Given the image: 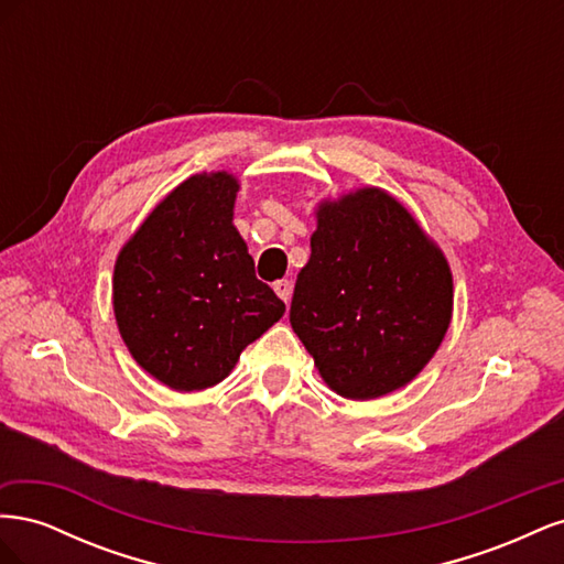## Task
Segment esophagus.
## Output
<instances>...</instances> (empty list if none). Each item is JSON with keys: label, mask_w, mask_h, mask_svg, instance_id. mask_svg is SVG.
Returning <instances> with one entry per match:
<instances>
[{"label": "esophagus", "mask_w": 564, "mask_h": 564, "mask_svg": "<svg viewBox=\"0 0 564 564\" xmlns=\"http://www.w3.org/2000/svg\"><path fill=\"white\" fill-rule=\"evenodd\" d=\"M272 289H275V294H278L284 303L292 301V282H289V280H278L275 284H272Z\"/></svg>", "instance_id": "34e87169"}]
</instances>
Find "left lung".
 <instances>
[{"label": "left lung", "mask_w": 564, "mask_h": 564, "mask_svg": "<svg viewBox=\"0 0 564 564\" xmlns=\"http://www.w3.org/2000/svg\"><path fill=\"white\" fill-rule=\"evenodd\" d=\"M445 253L381 187L317 207L311 259L289 322L319 377L348 400H373L431 362L452 322Z\"/></svg>", "instance_id": "8db88e82"}]
</instances>
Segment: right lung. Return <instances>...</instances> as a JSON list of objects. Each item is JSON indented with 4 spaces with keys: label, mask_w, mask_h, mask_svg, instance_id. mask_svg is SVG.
<instances>
[{
    "label": "right lung",
    "mask_w": 564,
    "mask_h": 564,
    "mask_svg": "<svg viewBox=\"0 0 564 564\" xmlns=\"http://www.w3.org/2000/svg\"><path fill=\"white\" fill-rule=\"evenodd\" d=\"M237 191L228 172L183 181L115 263L119 334L150 377L181 392L224 381L251 340L284 315L232 226Z\"/></svg>",
    "instance_id": "obj_1"
}]
</instances>
